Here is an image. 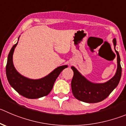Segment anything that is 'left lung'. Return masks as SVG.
I'll return each instance as SVG.
<instances>
[{
	"instance_id": "left-lung-1",
	"label": "left lung",
	"mask_w": 126,
	"mask_h": 126,
	"mask_svg": "<svg viewBox=\"0 0 126 126\" xmlns=\"http://www.w3.org/2000/svg\"><path fill=\"white\" fill-rule=\"evenodd\" d=\"M112 42L117 55V67L114 76L108 81L103 83H93L83 76L75 67H71L74 73L71 83V90L75 98L84 103H98L106 98L117 86L121 78L122 68L119 54L116 50V38H114Z\"/></svg>"
}]
</instances>
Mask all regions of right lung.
Wrapping results in <instances>:
<instances>
[{"instance_id":"add662e5","label":"right lung","mask_w":126,"mask_h":126,"mask_svg":"<svg viewBox=\"0 0 126 126\" xmlns=\"http://www.w3.org/2000/svg\"><path fill=\"white\" fill-rule=\"evenodd\" d=\"M18 42L13 46L8 55L6 75L9 84L18 94L27 98L37 99L47 96L52 90L58 76L68 66L63 65L57 67L50 74L40 79L28 78L17 71L13 63V55Z\"/></svg>"}]
</instances>
